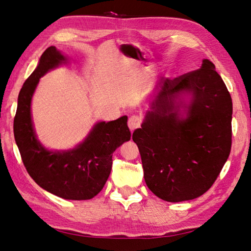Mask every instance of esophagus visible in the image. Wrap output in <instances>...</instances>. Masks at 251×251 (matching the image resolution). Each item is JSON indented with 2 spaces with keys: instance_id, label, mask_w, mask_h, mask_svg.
I'll use <instances>...</instances> for the list:
<instances>
[{
  "instance_id": "1",
  "label": "esophagus",
  "mask_w": 251,
  "mask_h": 251,
  "mask_svg": "<svg viewBox=\"0 0 251 251\" xmlns=\"http://www.w3.org/2000/svg\"><path fill=\"white\" fill-rule=\"evenodd\" d=\"M141 123H142V119L140 116L138 115H131L128 120V127L129 129L132 131L135 130L136 128H139L141 126Z\"/></svg>"
}]
</instances>
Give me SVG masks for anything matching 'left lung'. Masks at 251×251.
<instances>
[{
	"label": "left lung",
	"mask_w": 251,
	"mask_h": 251,
	"mask_svg": "<svg viewBox=\"0 0 251 251\" xmlns=\"http://www.w3.org/2000/svg\"><path fill=\"white\" fill-rule=\"evenodd\" d=\"M159 87L132 140L148 188L166 201H190L211 188L230 155L232 98L208 59L195 71L162 78ZM182 94L191 96L189 105Z\"/></svg>",
	"instance_id": "obj_1"
}]
</instances>
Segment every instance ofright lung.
<instances>
[{"label":"right lung","instance_id":"1","mask_svg":"<svg viewBox=\"0 0 251 251\" xmlns=\"http://www.w3.org/2000/svg\"><path fill=\"white\" fill-rule=\"evenodd\" d=\"M67 58L55 46L42 54L18 96L14 136L26 172L41 188L65 200H90L102 190L112 168V154L130 139L127 116L99 122L82 143L69 151H50L37 140L31 100L40 78Z\"/></svg>","mask_w":251,"mask_h":251}]
</instances>
